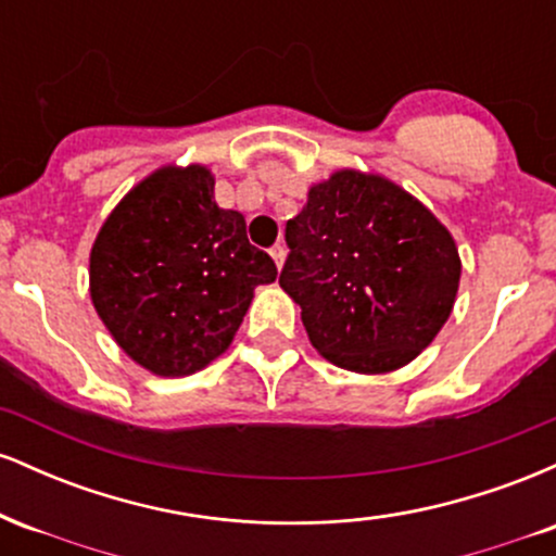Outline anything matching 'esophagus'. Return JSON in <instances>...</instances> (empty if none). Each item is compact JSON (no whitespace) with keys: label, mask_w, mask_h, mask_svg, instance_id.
<instances>
[{"label":"esophagus","mask_w":556,"mask_h":556,"mask_svg":"<svg viewBox=\"0 0 556 556\" xmlns=\"http://www.w3.org/2000/svg\"><path fill=\"white\" fill-rule=\"evenodd\" d=\"M269 256L274 258V264H277L279 269H282L285 256H287V253H285V245H279V242H277V245H271V248H269Z\"/></svg>","instance_id":"34e87169"}]
</instances>
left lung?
I'll list each match as a JSON object with an SVG mask.
<instances>
[{
	"mask_svg": "<svg viewBox=\"0 0 556 556\" xmlns=\"http://www.w3.org/2000/svg\"><path fill=\"white\" fill-rule=\"evenodd\" d=\"M282 290L334 366L387 374L429 348L452 314L460 253L418 198L381 175L340 169L287 222Z\"/></svg>",
	"mask_w": 556,
	"mask_h": 556,
	"instance_id": "left-lung-1",
	"label": "left lung"
}]
</instances>
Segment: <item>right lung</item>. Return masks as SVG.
I'll return each mask as SVG.
<instances>
[{"instance_id":"add662e5","label":"right lung","mask_w":556,"mask_h":556,"mask_svg":"<svg viewBox=\"0 0 556 556\" xmlns=\"http://www.w3.org/2000/svg\"><path fill=\"white\" fill-rule=\"evenodd\" d=\"M91 300L114 342L156 376H190L232 342L258 285L277 279L219 208L203 164L162 167L114 206L91 248Z\"/></svg>"}]
</instances>
